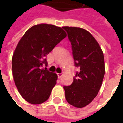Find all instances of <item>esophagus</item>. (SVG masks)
Returning <instances> with one entry per match:
<instances>
[{
  "label": "esophagus",
  "instance_id": "1",
  "mask_svg": "<svg viewBox=\"0 0 123 123\" xmlns=\"http://www.w3.org/2000/svg\"><path fill=\"white\" fill-rule=\"evenodd\" d=\"M57 76H58V78H61L62 76V73H58V74H57Z\"/></svg>",
  "mask_w": 123,
  "mask_h": 123
}]
</instances>
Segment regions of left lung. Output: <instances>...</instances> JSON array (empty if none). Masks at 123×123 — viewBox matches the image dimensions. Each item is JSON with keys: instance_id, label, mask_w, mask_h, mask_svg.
<instances>
[{"instance_id": "8db88e82", "label": "left lung", "mask_w": 123, "mask_h": 123, "mask_svg": "<svg viewBox=\"0 0 123 123\" xmlns=\"http://www.w3.org/2000/svg\"><path fill=\"white\" fill-rule=\"evenodd\" d=\"M72 45L75 67H80L73 82L64 86L65 98L74 107L82 108L91 103L100 90L105 74L104 56L99 43L84 29L62 27Z\"/></svg>"}]
</instances>
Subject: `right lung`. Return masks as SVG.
Segmentation results:
<instances>
[{
	"label": "right lung",
	"instance_id": "right-lung-1",
	"mask_svg": "<svg viewBox=\"0 0 123 123\" xmlns=\"http://www.w3.org/2000/svg\"><path fill=\"white\" fill-rule=\"evenodd\" d=\"M61 28L46 24L30 28L21 38L12 59L15 84L22 98L31 104L47 100L56 84L57 75L49 72L45 57L66 37Z\"/></svg>",
	"mask_w": 123,
	"mask_h": 123
}]
</instances>
